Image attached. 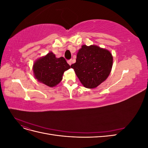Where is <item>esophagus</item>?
Masks as SVG:
<instances>
[{
	"mask_svg": "<svg viewBox=\"0 0 148 148\" xmlns=\"http://www.w3.org/2000/svg\"><path fill=\"white\" fill-rule=\"evenodd\" d=\"M67 62H68V64L71 65V60H69L68 61H67Z\"/></svg>",
	"mask_w": 148,
	"mask_h": 148,
	"instance_id": "esophagus-1",
	"label": "esophagus"
}]
</instances>
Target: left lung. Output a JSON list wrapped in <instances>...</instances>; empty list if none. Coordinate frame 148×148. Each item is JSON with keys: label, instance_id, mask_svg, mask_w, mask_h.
Returning a JSON list of instances; mask_svg holds the SVG:
<instances>
[{"label": "left lung", "instance_id": "1", "mask_svg": "<svg viewBox=\"0 0 148 148\" xmlns=\"http://www.w3.org/2000/svg\"><path fill=\"white\" fill-rule=\"evenodd\" d=\"M113 65V56L106 49L96 45H83L71 65L84 87H97L108 78Z\"/></svg>", "mask_w": 148, "mask_h": 148}]
</instances>
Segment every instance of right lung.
<instances>
[{"instance_id": "right-lung-1", "label": "right lung", "mask_w": 148, "mask_h": 148, "mask_svg": "<svg viewBox=\"0 0 148 148\" xmlns=\"http://www.w3.org/2000/svg\"><path fill=\"white\" fill-rule=\"evenodd\" d=\"M70 69L63 57L57 58L52 52L39 58L33 65L35 79L49 87H55L62 79L64 71Z\"/></svg>"}]
</instances>
